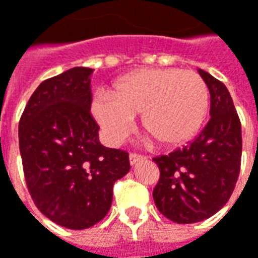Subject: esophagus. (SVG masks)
<instances>
[{"instance_id": "1", "label": "esophagus", "mask_w": 258, "mask_h": 258, "mask_svg": "<svg viewBox=\"0 0 258 258\" xmlns=\"http://www.w3.org/2000/svg\"><path fill=\"white\" fill-rule=\"evenodd\" d=\"M144 159H145L144 155H139V154L129 155V162H131V165L138 164V162H141V161H144Z\"/></svg>"}]
</instances>
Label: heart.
I'll list each match as a JSON object with an SVG mask.
<instances>
[{
	"label": "heart",
	"mask_w": 258,
	"mask_h": 258,
	"mask_svg": "<svg viewBox=\"0 0 258 258\" xmlns=\"http://www.w3.org/2000/svg\"><path fill=\"white\" fill-rule=\"evenodd\" d=\"M210 93L203 77L181 69H141L122 76L112 94L100 92L92 113L106 141L119 145L141 113L146 132L164 146L186 144L198 134L208 112Z\"/></svg>",
	"instance_id": "1"
}]
</instances>
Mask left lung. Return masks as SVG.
I'll return each mask as SVG.
<instances>
[{
  "label": "left lung",
  "mask_w": 258,
  "mask_h": 258,
  "mask_svg": "<svg viewBox=\"0 0 258 258\" xmlns=\"http://www.w3.org/2000/svg\"><path fill=\"white\" fill-rule=\"evenodd\" d=\"M211 96L210 120L182 149L154 158L159 181L154 200L159 213L176 224H192L218 213L230 200L241 165V123L227 87L198 70Z\"/></svg>",
  "instance_id": "left-lung-1"
}]
</instances>
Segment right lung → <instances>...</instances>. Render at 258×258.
Here are the masks:
<instances>
[{
  "mask_svg": "<svg viewBox=\"0 0 258 258\" xmlns=\"http://www.w3.org/2000/svg\"><path fill=\"white\" fill-rule=\"evenodd\" d=\"M92 73L73 67L44 80L18 124L28 192L47 218L70 230L103 220L113 183L131 169L127 152L99 142V124L90 113Z\"/></svg>",
  "mask_w": 258,
  "mask_h": 258,
  "instance_id": "1",
  "label": "right lung"
}]
</instances>
